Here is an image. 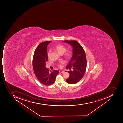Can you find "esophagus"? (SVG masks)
<instances>
[{
  "label": "esophagus",
  "mask_w": 123,
  "mask_h": 123,
  "mask_svg": "<svg viewBox=\"0 0 123 123\" xmlns=\"http://www.w3.org/2000/svg\"><path fill=\"white\" fill-rule=\"evenodd\" d=\"M60 72H61V73H64V72H65L63 71H60Z\"/></svg>",
  "instance_id": "esophagus-1"
}]
</instances>
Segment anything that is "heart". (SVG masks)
<instances>
[{
	"instance_id": "obj_1",
	"label": "heart",
	"mask_w": 123,
	"mask_h": 123,
	"mask_svg": "<svg viewBox=\"0 0 123 123\" xmlns=\"http://www.w3.org/2000/svg\"><path fill=\"white\" fill-rule=\"evenodd\" d=\"M54 49L56 51L58 52L59 54L60 55H63L64 54L65 57L67 59H70L72 55V52L71 50H66V48L65 47L61 45H58L54 47ZM51 51L50 50L48 51L47 54V56L48 58L50 57V54H51ZM64 63V62L63 61H61L59 63H58V66L59 67H62L61 64Z\"/></svg>"
}]
</instances>
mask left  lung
I'll use <instances>...</instances> for the list:
<instances>
[{"label":"left lung","instance_id":"obj_1","mask_svg":"<svg viewBox=\"0 0 123 123\" xmlns=\"http://www.w3.org/2000/svg\"><path fill=\"white\" fill-rule=\"evenodd\" d=\"M63 42L69 43L73 48V55L69 63L66 67L67 69L73 71H68L69 76L67 79V83L74 84L77 83L82 78L86 68V58L84 48L80 43L75 40H65Z\"/></svg>","mask_w":123,"mask_h":123}]
</instances>
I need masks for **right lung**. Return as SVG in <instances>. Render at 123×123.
Here are the masks:
<instances>
[{
    "mask_svg": "<svg viewBox=\"0 0 123 123\" xmlns=\"http://www.w3.org/2000/svg\"><path fill=\"white\" fill-rule=\"evenodd\" d=\"M51 41L41 43L37 48L34 53L32 61L33 70L39 81L44 85H51L55 82L59 71L52 70V71L45 67L48 61L47 46Z\"/></svg>",
    "mask_w": 123,
    "mask_h": 123,
    "instance_id": "obj_1",
    "label": "right lung"
}]
</instances>
